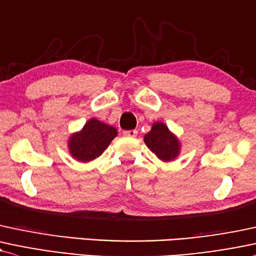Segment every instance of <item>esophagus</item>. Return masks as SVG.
Segmentation results:
<instances>
[{
    "mask_svg": "<svg viewBox=\"0 0 256 256\" xmlns=\"http://www.w3.org/2000/svg\"><path fill=\"white\" fill-rule=\"evenodd\" d=\"M122 134H124L125 137L134 138V137L137 136V131H136V130H128V131H124V132H122Z\"/></svg>",
    "mask_w": 256,
    "mask_h": 256,
    "instance_id": "esophagus-1",
    "label": "esophagus"
}]
</instances>
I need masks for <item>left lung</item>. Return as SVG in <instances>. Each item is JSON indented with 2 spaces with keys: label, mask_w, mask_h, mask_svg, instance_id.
I'll use <instances>...</instances> for the list:
<instances>
[{
  "label": "left lung",
  "mask_w": 256,
  "mask_h": 256,
  "mask_svg": "<svg viewBox=\"0 0 256 256\" xmlns=\"http://www.w3.org/2000/svg\"><path fill=\"white\" fill-rule=\"evenodd\" d=\"M144 143L163 162L173 161L181 150L178 138L162 122H154L152 130L144 136Z\"/></svg>",
  "instance_id": "left-lung-1"
}]
</instances>
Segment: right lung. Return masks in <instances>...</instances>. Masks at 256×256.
Listing matches in <instances>:
<instances>
[{"label":"right lung","mask_w":256,"mask_h":256,"mask_svg":"<svg viewBox=\"0 0 256 256\" xmlns=\"http://www.w3.org/2000/svg\"><path fill=\"white\" fill-rule=\"evenodd\" d=\"M118 134L116 128L92 118L68 140L70 155L78 162H90L102 155Z\"/></svg>","instance_id":"add662e5"}]
</instances>
